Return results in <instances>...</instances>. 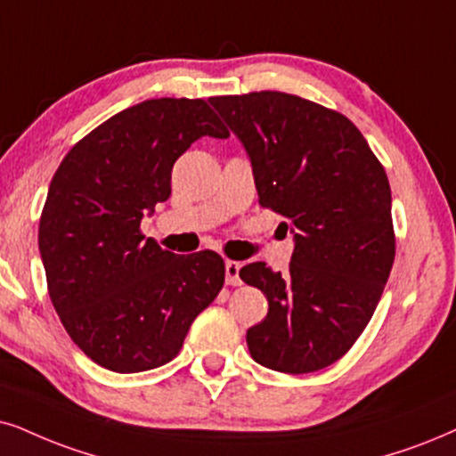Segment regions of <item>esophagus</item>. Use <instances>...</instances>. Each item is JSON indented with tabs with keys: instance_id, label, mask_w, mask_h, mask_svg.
<instances>
[{
	"instance_id": "1",
	"label": "esophagus",
	"mask_w": 456,
	"mask_h": 456,
	"mask_svg": "<svg viewBox=\"0 0 456 456\" xmlns=\"http://www.w3.org/2000/svg\"><path fill=\"white\" fill-rule=\"evenodd\" d=\"M240 263L235 261H227L224 263V281H227L229 286H240L241 280H240Z\"/></svg>"
}]
</instances>
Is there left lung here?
<instances>
[{
    "mask_svg": "<svg viewBox=\"0 0 456 456\" xmlns=\"http://www.w3.org/2000/svg\"><path fill=\"white\" fill-rule=\"evenodd\" d=\"M210 102L250 158L258 204L295 235L286 273L265 263L240 269L269 301L267 318L246 332L248 349L271 370H322L364 332L387 284V175L362 132L318 102L271 90Z\"/></svg>",
    "mask_w": 456,
    "mask_h": 456,
    "instance_id": "8db88e82",
    "label": "left lung"
}]
</instances>
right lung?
<instances>
[{"label": "right lung", "mask_w": 456, "mask_h": 456, "mask_svg": "<svg viewBox=\"0 0 456 456\" xmlns=\"http://www.w3.org/2000/svg\"><path fill=\"white\" fill-rule=\"evenodd\" d=\"M201 136H229L206 101H142L84 136L52 176L39 218L48 292L73 343L107 370L176 357L224 284L216 252L175 255L141 233L170 198L175 161Z\"/></svg>", "instance_id": "1"}]
</instances>
